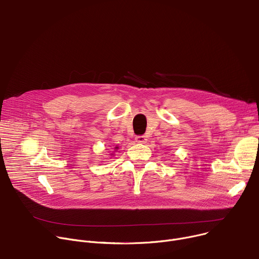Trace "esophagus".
Listing matches in <instances>:
<instances>
[{
    "mask_svg": "<svg viewBox=\"0 0 259 259\" xmlns=\"http://www.w3.org/2000/svg\"><path fill=\"white\" fill-rule=\"evenodd\" d=\"M135 142L138 144H145L147 143V137L145 135H138L135 137Z\"/></svg>",
    "mask_w": 259,
    "mask_h": 259,
    "instance_id": "esophagus-1",
    "label": "esophagus"
}]
</instances>
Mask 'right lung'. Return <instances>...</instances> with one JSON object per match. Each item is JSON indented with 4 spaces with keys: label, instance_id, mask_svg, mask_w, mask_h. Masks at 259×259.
I'll return each mask as SVG.
<instances>
[{
    "label": "right lung",
    "instance_id": "right-lung-1",
    "mask_svg": "<svg viewBox=\"0 0 259 259\" xmlns=\"http://www.w3.org/2000/svg\"><path fill=\"white\" fill-rule=\"evenodd\" d=\"M115 149H116V148H115Z\"/></svg>",
    "mask_w": 259,
    "mask_h": 259
}]
</instances>
